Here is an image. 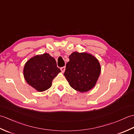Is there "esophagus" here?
I'll use <instances>...</instances> for the list:
<instances>
[{"mask_svg":"<svg viewBox=\"0 0 134 134\" xmlns=\"http://www.w3.org/2000/svg\"><path fill=\"white\" fill-rule=\"evenodd\" d=\"M60 70L62 71V72H64L65 71V67H62L60 68Z\"/></svg>","mask_w":134,"mask_h":134,"instance_id":"esophagus-1","label":"esophagus"}]
</instances>
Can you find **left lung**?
<instances>
[{"mask_svg":"<svg viewBox=\"0 0 134 134\" xmlns=\"http://www.w3.org/2000/svg\"><path fill=\"white\" fill-rule=\"evenodd\" d=\"M64 75L71 87L86 92L95 86L101 72L98 60L90 54L75 52L69 56Z\"/></svg>","mask_w":134,"mask_h":134,"instance_id":"1","label":"left lung"}]
</instances>
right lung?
<instances>
[{
	"instance_id": "1",
	"label": "right lung",
	"mask_w": 134,
	"mask_h": 134,
	"mask_svg": "<svg viewBox=\"0 0 134 134\" xmlns=\"http://www.w3.org/2000/svg\"><path fill=\"white\" fill-rule=\"evenodd\" d=\"M60 71L55 59L45 53L29 59L25 65L24 74L28 84L43 92L51 87L53 78Z\"/></svg>"
}]
</instances>
